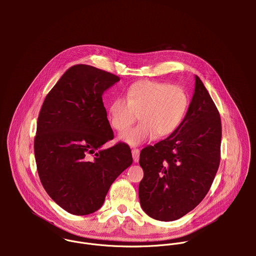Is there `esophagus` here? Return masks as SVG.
<instances>
[{"label":"esophagus","instance_id":"obj_1","mask_svg":"<svg viewBox=\"0 0 256 256\" xmlns=\"http://www.w3.org/2000/svg\"><path fill=\"white\" fill-rule=\"evenodd\" d=\"M132 159L136 163L138 162V159H140V150L138 149H132Z\"/></svg>","mask_w":256,"mask_h":256}]
</instances>
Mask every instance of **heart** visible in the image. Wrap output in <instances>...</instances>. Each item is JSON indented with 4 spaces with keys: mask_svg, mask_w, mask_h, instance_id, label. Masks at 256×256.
I'll return each instance as SVG.
<instances>
[{
    "mask_svg": "<svg viewBox=\"0 0 256 256\" xmlns=\"http://www.w3.org/2000/svg\"><path fill=\"white\" fill-rule=\"evenodd\" d=\"M126 98H114L108 107V118L114 128L124 132L136 120L140 122L120 134L124 142L136 147L158 136L173 134L184 120L188 98L177 85L155 81L132 84Z\"/></svg>",
    "mask_w": 256,
    "mask_h": 256,
    "instance_id": "b5f03b06",
    "label": "heart"
}]
</instances>
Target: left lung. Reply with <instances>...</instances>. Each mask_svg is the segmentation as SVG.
<instances>
[{"mask_svg": "<svg viewBox=\"0 0 256 256\" xmlns=\"http://www.w3.org/2000/svg\"><path fill=\"white\" fill-rule=\"evenodd\" d=\"M194 91L179 128L144 148L138 186L142 210L170 222L192 210L208 194L220 164L222 124L206 88L196 76Z\"/></svg>", "mask_w": 256, "mask_h": 256, "instance_id": "8db88e82", "label": "left lung"}]
</instances>
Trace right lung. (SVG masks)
<instances>
[{"instance_id": "1", "label": "right lung", "mask_w": 256, "mask_h": 256, "mask_svg": "<svg viewBox=\"0 0 256 256\" xmlns=\"http://www.w3.org/2000/svg\"><path fill=\"white\" fill-rule=\"evenodd\" d=\"M120 81L87 64L70 68L46 95L38 120L34 155L48 194L70 214L99 210L114 181L132 163L128 146L114 138L103 93Z\"/></svg>"}]
</instances>
